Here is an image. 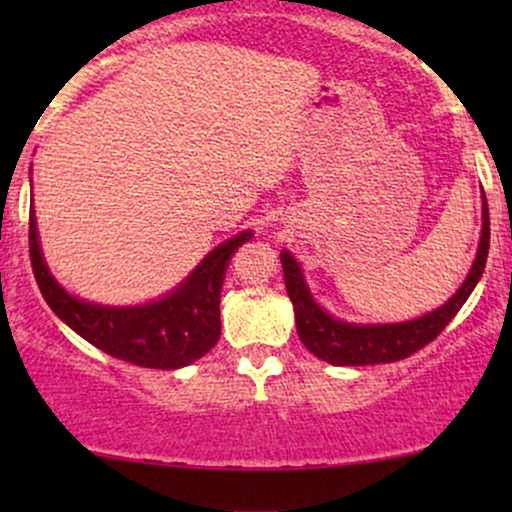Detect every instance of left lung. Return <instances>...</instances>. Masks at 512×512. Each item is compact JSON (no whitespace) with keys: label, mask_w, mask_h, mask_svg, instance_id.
Masks as SVG:
<instances>
[{"label":"left lung","mask_w":512,"mask_h":512,"mask_svg":"<svg viewBox=\"0 0 512 512\" xmlns=\"http://www.w3.org/2000/svg\"><path fill=\"white\" fill-rule=\"evenodd\" d=\"M486 257H489V204L481 195V238L472 269L462 286L452 293L440 308L431 313L414 317L407 322H390V325H361V322L337 320L320 308L310 293L301 264L289 250H281V267H284L286 291L296 310V330L305 349L332 366H373V363H395L419 351L421 346L438 337L445 325L457 315L469 293L479 284L484 274Z\"/></svg>","instance_id":"8db88e82"}]
</instances>
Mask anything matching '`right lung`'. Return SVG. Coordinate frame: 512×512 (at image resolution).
I'll list each match as a JSON object with an SVG mask.
<instances>
[{
  "instance_id": "right-lung-1",
  "label": "right lung",
  "mask_w": 512,
  "mask_h": 512,
  "mask_svg": "<svg viewBox=\"0 0 512 512\" xmlns=\"http://www.w3.org/2000/svg\"><path fill=\"white\" fill-rule=\"evenodd\" d=\"M252 231L223 240L166 296L142 305H101L72 296L57 284L38 240L31 209L28 243L35 281L64 325L105 354L142 368L175 370L202 358L221 337V286L228 262Z\"/></svg>"
}]
</instances>
